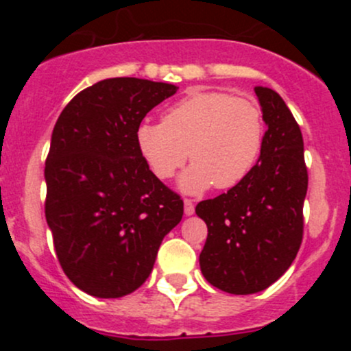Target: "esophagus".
Returning <instances> with one entry per match:
<instances>
[{"mask_svg":"<svg viewBox=\"0 0 351 351\" xmlns=\"http://www.w3.org/2000/svg\"><path fill=\"white\" fill-rule=\"evenodd\" d=\"M183 204H185V214L186 215H192L193 212H195V207H193V202L190 200V198H185V200H183Z\"/></svg>","mask_w":351,"mask_h":351,"instance_id":"obj_1","label":"esophagus"}]
</instances>
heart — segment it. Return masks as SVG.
<instances>
[{"mask_svg":"<svg viewBox=\"0 0 351 351\" xmlns=\"http://www.w3.org/2000/svg\"><path fill=\"white\" fill-rule=\"evenodd\" d=\"M263 112L250 98L226 91H193L166 108L162 122H143L136 143L141 156L159 180H169L190 156L183 175L185 192L214 185H239L256 166L265 144Z\"/></svg>","mask_w":351,"mask_h":351,"instance_id":"b5f03b06","label":"heart"}]
</instances>
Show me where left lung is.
I'll return each mask as SVG.
<instances>
[{
  "mask_svg": "<svg viewBox=\"0 0 351 351\" xmlns=\"http://www.w3.org/2000/svg\"><path fill=\"white\" fill-rule=\"evenodd\" d=\"M254 93L268 125L256 166L228 193L195 207L208 229L202 274L208 284L236 295L267 289L295 260L309 182L302 132L292 112L270 88L256 86Z\"/></svg>",
  "mask_w": 351,
  "mask_h": 351,
  "instance_id": "1",
  "label": "left lung"
}]
</instances>
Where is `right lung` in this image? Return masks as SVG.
Returning a JSON list of instances; mask_svg holds the SVG:
<instances>
[{
	"instance_id": "obj_1",
	"label": "right lung",
	"mask_w": 351,
	"mask_h": 351,
	"mask_svg": "<svg viewBox=\"0 0 351 351\" xmlns=\"http://www.w3.org/2000/svg\"><path fill=\"white\" fill-rule=\"evenodd\" d=\"M178 88L110 77L84 88L59 115L45 159V219L71 282L115 299L149 277L162 238L182 221V197L137 149L147 112Z\"/></svg>"
}]
</instances>
